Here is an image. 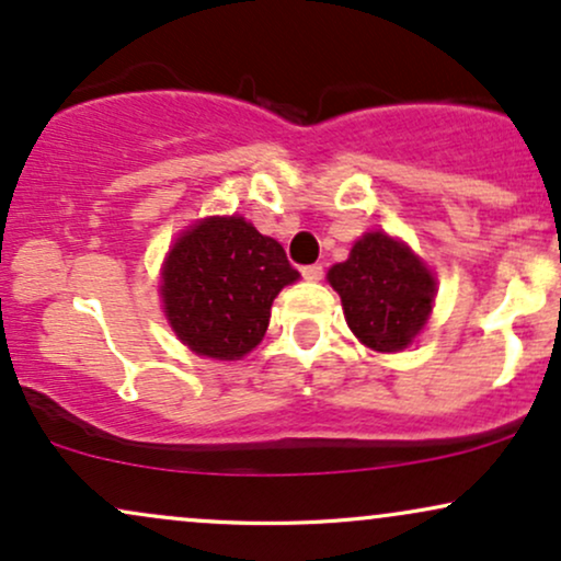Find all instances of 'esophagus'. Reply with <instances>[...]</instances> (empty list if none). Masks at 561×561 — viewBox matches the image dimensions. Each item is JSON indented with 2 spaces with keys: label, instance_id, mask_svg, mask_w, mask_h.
Segmentation results:
<instances>
[{
  "label": "esophagus",
  "instance_id": "obj_1",
  "mask_svg": "<svg viewBox=\"0 0 561 561\" xmlns=\"http://www.w3.org/2000/svg\"><path fill=\"white\" fill-rule=\"evenodd\" d=\"M300 274L306 282H319L324 276V266L321 263H311V266H302Z\"/></svg>",
  "mask_w": 561,
  "mask_h": 561
}]
</instances>
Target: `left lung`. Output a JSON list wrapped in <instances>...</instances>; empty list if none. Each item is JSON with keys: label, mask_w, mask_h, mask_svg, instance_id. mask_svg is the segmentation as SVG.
I'll return each mask as SVG.
<instances>
[{"label": "left lung", "mask_w": 561, "mask_h": 561, "mask_svg": "<svg viewBox=\"0 0 561 561\" xmlns=\"http://www.w3.org/2000/svg\"><path fill=\"white\" fill-rule=\"evenodd\" d=\"M345 321L364 345L379 353L403 351L433 311L435 279L405 244L369 231L351 259L330 268Z\"/></svg>", "instance_id": "obj_1"}]
</instances>
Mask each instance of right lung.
Here are the masks:
<instances>
[{
    "instance_id": "obj_1",
    "label": "right lung",
    "mask_w": 561,
    "mask_h": 561,
    "mask_svg": "<svg viewBox=\"0 0 561 561\" xmlns=\"http://www.w3.org/2000/svg\"><path fill=\"white\" fill-rule=\"evenodd\" d=\"M295 279L298 272L279 242L240 216H214L173 244L160 293L184 345L231 362L261 343L274 298Z\"/></svg>"
}]
</instances>
